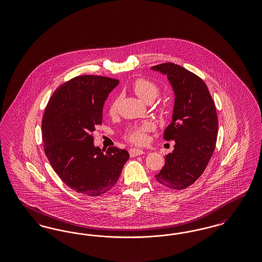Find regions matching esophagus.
Instances as JSON below:
<instances>
[{"label":"esophagus","mask_w":262,"mask_h":262,"mask_svg":"<svg viewBox=\"0 0 262 262\" xmlns=\"http://www.w3.org/2000/svg\"><path fill=\"white\" fill-rule=\"evenodd\" d=\"M143 153H144L143 150L137 149V148H130V149H129V155H130V157H136V156L141 155V154H143Z\"/></svg>","instance_id":"1"}]
</instances>
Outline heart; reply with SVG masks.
Segmentation results:
<instances>
[{"instance_id":"heart-1","label":"heart","mask_w":262,"mask_h":262,"mask_svg":"<svg viewBox=\"0 0 262 262\" xmlns=\"http://www.w3.org/2000/svg\"><path fill=\"white\" fill-rule=\"evenodd\" d=\"M132 89L134 92L137 94V96L143 101L147 102L149 100H154L155 97L159 93V88L158 86L150 81L148 79L145 78H137L136 79L133 84H132ZM119 104V100L115 99L111 104L110 107V113L114 114L117 111ZM153 129V125L150 122H144L140 125H135L133 126L127 135L126 138L136 144H142L146 141V134Z\"/></svg>"}]
</instances>
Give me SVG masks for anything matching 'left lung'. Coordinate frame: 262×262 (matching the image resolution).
<instances>
[{"instance_id":"obj_1","label":"left lung","mask_w":262,"mask_h":262,"mask_svg":"<svg viewBox=\"0 0 262 262\" xmlns=\"http://www.w3.org/2000/svg\"><path fill=\"white\" fill-rule=\"evenodd\" d=\"M167 75L174 94L172 122L164 139H174V150L155 176L165 187L183 189L204 172L215 149L218 119L215 104L204 81L185 68L165 62L151 68Z\"/></svg>"}]
</instances>
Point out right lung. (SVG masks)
I'll return each instance as SVG.
<instances>
[{
	"mask_svg": "<svg viewBox=\"0 0 262 262\" xmlns=\"http://www.w3.org/2000/svg\"><path fill=\"white\" fill-rule=\"evenodd\" d=\"M118 79L99 75L72 78L52 95L42 120L44 151L62 182L76 192L98 196L117 183L129 154L115 146L104 153L92 133Z\"/></svg>",
	"mask_w": 262,
	"mask_h": 262,
	"instance_id": "1",
	"label": "right lung"
}]
</instances>
